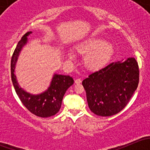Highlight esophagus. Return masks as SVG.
Here are the masks:
<instances>
[{"label":"esophagus","instance_id":"obj_1","mask_svg":"<svg viewBox=\"0 0 150 150\" xmlns=\"http://www.w3.org/2000/svg\"><path fill=\"white\" fill-rule=\"evenodd\" d=\"M81 82H82V81H81V78H77V79L75 81V83L77 84L81 83Z\"/></svg>","mask_w":150,"mask_h":150}]
</instances>
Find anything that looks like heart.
Returning <instances> with one entry per match:
<instances>
[{
    "mask_svg": "<svg viewBox=\"0 0 150 150\" xmlns=\"http://www.w3.org/2000/svg\"><path fill=\"white\" fill-rule=\"evenodd\" d=\"M77 50L82 55H87L85 65L91 69H97L107 64L114 51L112 45L101 38L88 39L80 44ZM69 57L73 58L72 55H69Z\"/></svg>",
    "mask_w": 150,
    "mask_h": 150,
    "instance_id": "heart-1",
    "label": "heart"
}]
</instances>
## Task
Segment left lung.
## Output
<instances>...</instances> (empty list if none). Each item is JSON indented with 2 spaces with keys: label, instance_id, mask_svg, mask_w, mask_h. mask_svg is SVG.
I'll use <instances>...</instances> for the list:
<instances>
[{
  "label": "left lung",
  "instance_id": "obj_1",
  "mask_svg": "<svg viewBox=\"0 0 150 150\" xmlns=\"http://www.w3.org/2000/svg\"><path fill=\"white\" fill-rule=\"evenodd\" d=\"M139 68L135 58L115 62L83 81L89 109L95 115L109 117L125 107L138 87Z\"/></svg>",
  "mask_w": 150,
  "mask_h": 150
}]
</instances>
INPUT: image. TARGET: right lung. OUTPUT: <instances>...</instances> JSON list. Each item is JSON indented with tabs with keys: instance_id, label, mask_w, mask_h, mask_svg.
<instances>
[{
	"instance_id": "right-lung-1",
	"label": "right lung",
	"mask_w": 150,
	"mask_h": 150,
	"mask_svg": "<svg viewBox=\"0 0 150 150\" xmlns=\"http://www.w3.org/2000/svg\"><path fill=\"white\" fill-rule=\"evenodd\" d=\"M32 32L25 33L13 53L11 61V81L16 93L23 105L35 115L40 117H48L54 115L61 108L63 96L69 87L74 83L73 78L68 75H54L51 86L44 93L40 95H31L19 87L14 75V68L19 51L22 46L27 43V36Z\"/></svg>"
}]
</instances>
